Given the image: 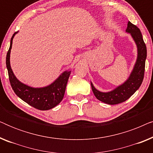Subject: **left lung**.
<instances>
[{"mask_svg": "<svg viewBox=\"0 0 153 153\" xmlns=\"http://www.w3.org/2000/svg\"><path fill=\"white\" fill-rule=\"evenodd\" d=\"M126 32L131 35L134 40L137 44L138 49L137 62L129 79L123 84L108 93H102L98 91L91 83L92 90L96 98L100 101L108 104L113 105L126 101L139 88L143 80L146 59L147 56L146 44L143 41L140 29L130 22H128L127 24Z\"/></svg>", "mask_w": 153, "mask_h": 153, "instance_id": "left-lung-1", "label": "left lung"}]
</instances>
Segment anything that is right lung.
<instances>
[{"mask_svg":"<svg viewBox=\"0 0 153 153\" xmlns=\"http://www.w3.org/2000/svg\"><path fill=\"white\" fill-rule=\"evenodd\" d=\"M16 33L15 32L12 35L10 49L6 56V66L12 89L19 97L33 107L42 111L51 109L62 101L71 71L63 72L53 83L47 87L34 88L21 83L14 76L10 62L12 40Z\"/></svg>","mask_w":153,"mask_h":153,"instance_id":"obj_1","label":"right lung"}]
</instances>
